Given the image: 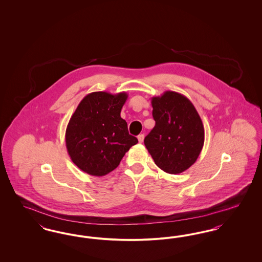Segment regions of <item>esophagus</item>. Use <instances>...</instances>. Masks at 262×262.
<instances>
[{
  "instance_id": "34e87169",
  "label": "esophagus",
  "mask_w": 262,
  "mask_h": 262,
  "mask_svg": "<svg viewBox=\"0 0 262 262\" xmlns=\"http://www.w3.org/2000/svg\"><path fill=\"white\" fill-rule=\"evenodd\" d=\"M137 139H138L139 143H142V142H143V139H144V135H139V136L137 137Z\"/></svg>"
}]
</instances>
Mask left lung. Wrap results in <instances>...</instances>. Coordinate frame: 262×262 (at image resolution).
Segmentation results:
<instances>
[{
  "instance_id": "1",
  "label": "left lung",
  "mask_w": 262,
  "mask_h": 262,
  "mask_svg": "<svg viewBox=\"0 0 262 262\" xmlns=\"http://www.w3.org/2000/svg\"><path fill=\"white\" fill-rule=\"evenodd\" d=\"M155 126L144 138L155 164L168 174H180L198 160L204 126L193 104L174 91L151 98Z\"/></svg>"
}]
</instances>
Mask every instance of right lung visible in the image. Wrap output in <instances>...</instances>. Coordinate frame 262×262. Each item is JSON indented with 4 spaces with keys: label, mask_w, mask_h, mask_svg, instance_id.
Wrapping results in <instances>:
<instances>
[{
    "label": "right lung",
    "mask_w": 262,
    "mask_h": 262,
    "mask_svg": "<svg viewBox=\"0 0 262 262\" xmlns=\"http://www.w3.org/2000/svg\"><path fill=\"white\" fill-rule=\"evenodd\" d=\"M127 93L96 91L80 101L66 129L72 161L84 173L102 177L115 170L125 152L138 142L121 118Z\"/></svg>",
    "instance_id": "1"
}]
</instances>
